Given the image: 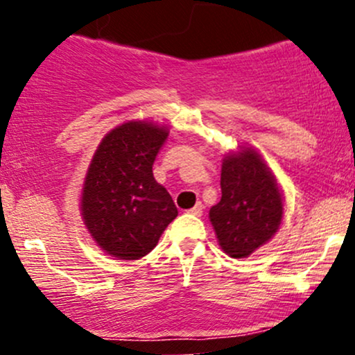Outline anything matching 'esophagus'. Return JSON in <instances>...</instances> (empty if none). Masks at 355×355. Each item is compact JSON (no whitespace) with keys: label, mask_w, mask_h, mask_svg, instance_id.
Instances as JSON below:
<instances>
[{"label":"esophagus","mask_w":355,"mask_h":355,"mask_svg":"<svg viewBox=\"0 0 355 355\" xmlns=\"http://www.w3.org/2000/svg\"><path fill=\"white\" fill-rule=\"evenodd\" d=\"M189 214L195 215V217H202V214H203V207H202V203H197V205H195L193 209H190V210H189Z\"/></svg>","instance_id":"34e87169"}]
</instances>
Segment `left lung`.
I'll use <instances>...</instances> for the list:
<instances>
[{"label":"left lung","mask_w":355,"mask_h":355,"mask_svg":"<svg viewBox=\"0 0 355 355\" xmlns=\"http://www.w3.org/2000/svg\"><path fill=\"white\" fill-rule=\"evenodd\" d=\"M222 198L209 211L218 245L245 259L282 225L284 195L274 172L254 146H239L222 160Z\"/></svg>","instance_id":"left-lung-1"}]
</instances>
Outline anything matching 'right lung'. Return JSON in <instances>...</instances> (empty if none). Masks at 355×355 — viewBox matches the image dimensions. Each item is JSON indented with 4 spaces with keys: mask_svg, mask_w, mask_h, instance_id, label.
Returning a JSON list of instances; mask_svg holds the SVG:
<instances>
[{
    "mask_svg": "<svg viewBox=\"0 0 355 355\" xmlns=\"http://www.w3.org/2000/svg\"><path fill=\"white\" fill-rule=\"evenodd\" d=\"M166 137L164 125L125 121L103 137L88 165L81 218L96 245L118 260H137L152 252L178 215L152 170Z\"/></svg>",
    "mask_w": 355,
    "mask_h": 355,
    "instance_id": "add662e5",
    "label": "right lung"
}]
</instances>
